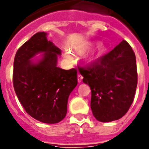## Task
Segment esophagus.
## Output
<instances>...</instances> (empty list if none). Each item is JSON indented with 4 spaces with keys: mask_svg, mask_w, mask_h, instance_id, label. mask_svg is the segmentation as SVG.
Returning <instances> with one entry per match:
<instances>
[{
    "mask_svg": "<svg viewBox=\"0 0 149 149\" xmlns=\"http://www.w3.org/2000/svg\"><path fill=\"white\" fill-rule=\"evenodd\" d=\"M77 79H78V82H79V83L82 82V79H83L82 75L79 74V73H78V74H77Z\"/></svg>",
    "mask_w": 149,
    "mask_h": 149,
    "instance_id": "1",
    "label": "esophagus"
}]
</instances>
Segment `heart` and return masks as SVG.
Here are the masks:
<instances>
[{
	"mask_svg": "<svg viewBox=\"0 0 149 149\" xmlns=\"http://www.w3.org/2000/svg\"><path fill=\"white\" fill-rule=\"evenodd\" d=\"M105 46L102 44H98L97 47H96V48L91 52V54L90 55V59L91 60V61L97 60V58L105 52ZM65 57L66 58H68V59H71V55H70V54H69L68 52H66V53L65 54Z\"/></svg>",
	"mask_w": 149,
	"mask_h": 149,
	"instance_id": "obj_1",
	"label": "heart"
}]
</instances>
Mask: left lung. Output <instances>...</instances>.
Segmentation results:
<instances>
[{"mask_svg":"<svg viewBox=\"0 0 149 149\" xmlns=\"http://www.w3.org/2000/svg\"><path fill=\"white\" fill-rule=\"evenodd\" d=\"M91 90V108L96 120L106 123L127 113L134 97L138 73L134 52L126 40L87 69H79Z\"/></svg>","mask_w":149,"mask_h":149,"instance_id":"obj_1","label":"left lung"}]
</instances>
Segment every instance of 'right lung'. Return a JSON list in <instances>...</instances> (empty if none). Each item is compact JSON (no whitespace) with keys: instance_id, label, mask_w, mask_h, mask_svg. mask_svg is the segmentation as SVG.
I'll return each instance as SVG.
<instances>
[{"instance_id":"1","label":"right lung","mask_w":149,"mask_h":149,"mask_svg":"<svg viewBox=\"0 0 149 149\" xmlns=\"http://www.w3.org/2000/svg\"><path fill=\"white\" fill-rule=\"evenodd\" d=\"M47 37L45 32L37 33L17 51L13 85L30 116L44 123H57L66 115L68 98L77 85V72L58 66L61 50Z\"/></svg>"}]
</instances>
